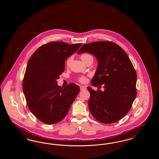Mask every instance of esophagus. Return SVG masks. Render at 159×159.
Masks as SVG:
<instances>
[{
    "mask_svg": "<svg viewBox=\"0 0 159 159\" xmlns=\"http://www.w3.org/2000/svg\"><path fill=\"white\" fill-rule=\"evenodd\" d=\"M80 90H81V91L85 90V89H86V88L85 86H80Z\"/></svg>",
    "mask_w": 159,
    "mask_h": 159,
    "instance_id": "1",
    "label": "esophagus"
}]
</instances>
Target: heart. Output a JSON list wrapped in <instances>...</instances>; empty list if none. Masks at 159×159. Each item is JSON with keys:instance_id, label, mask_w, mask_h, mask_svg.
I'll return each mask as SVG.
<instances>
[{"instance_id": "heart-1", "label": "heart", "mask_w": 159, "mask_h": 159, "mask_svg": "<svg viewBox=\"0 0 159 159\" xmlns=\"http://www.w3.org/2000/svg\"><path fill=\"white\" fill-rule=\"evenodd\" d=\"M89 58H93L92 55H91L89 53H83L81 56H80V59L82 60V61H83V62L89 59ZM71 61V58H69L67 61V65H69L70 64ZM78 80L81 82V83H84L86 82L87 80V79H86V77L84 76H81L78 77Z\"/></svg>"}]
</instances>
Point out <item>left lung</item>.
Wrapping results in <instances>:
<instances>
[{"instance_id": "1", "label": "left lung", "mask_w": 159, "mask_h": 159, "mask_svg": "<svg viewBox=\"0 0 159 159\" xmlns=\"http://www.w3.org/2000/svg\"><path fill=\"white\" fill-rule=\"evenodd\" d=\"M83 52L93 55L98 61L91 84L100 88L103 84L104 88L96 91L87 88L91 114L102 123L120 120L128 113L136 96V73L128 54L110 41L84 44L77 53Z\"/></svg>"}]
</instances>
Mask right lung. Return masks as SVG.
Instances as JSON below:
<instances>
[{"instance_id": "add662e5", "label": "right lung", "mask_w": 159, "mask_h": 159, "mask_svg": "<svg viewBox=\"0 0 159 159\" xmlns=\"http://www.w3.org/2000/svg\"><path fill=\"white\" fill-rule=\"evenodd\" d=\"M82 45L51 42L39 47L29 59L23 92L29 108L40 121L55 124L68 113L80 88L73 83L61 88L57 80L64 71L66 60Z\"/></svg>"}]
</instances>
